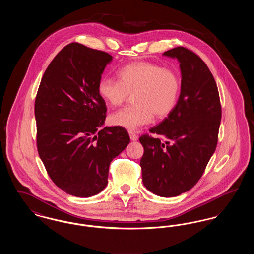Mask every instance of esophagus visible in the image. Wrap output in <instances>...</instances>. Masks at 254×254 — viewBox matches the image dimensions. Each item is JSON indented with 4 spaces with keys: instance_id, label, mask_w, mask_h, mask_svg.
I'll list each match as a JSON object with an SVG mask.
<instances>
[{
    "instance_id": "34e87169",
    "label": "esophagus",
    "mask_w": 254,
    "mask_h": 254,
    "mask_svg": "<svg viewBox=\"0 0 254 254\" xmlns=\"http://www.w3.org/2000/svg\"><path fill=\"white\" fill-rule=\"evenodd\" d=\"M128 134H129V137H130L131 141H137L138 140V136L135 133L132 132V131H129Z\"/></svg>"
}]
</instances>
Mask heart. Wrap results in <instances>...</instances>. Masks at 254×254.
I'll return each mask as SVG.
<instances>
[{
    "instance_id": "1",
    "label": "heart",
    "mask_w": 254,
    "mask_h": 254,
    "mask_svg": "<svg viewBox=\"0 0 254 254\" xmlns=\"http://www.w3.org/2000/svg\"><path fill=\"white\" fill-rule=\"evenodd\" d=\"M117 76L119 81L109 77L99 80V96L109 106L117 107L134 93L135 105L111 114L110 125L135 130L152 121L153 115L163 118L174 109L180 90L174 71L149 62H134L123 66Z\"/></svg>"
}]
</instances>
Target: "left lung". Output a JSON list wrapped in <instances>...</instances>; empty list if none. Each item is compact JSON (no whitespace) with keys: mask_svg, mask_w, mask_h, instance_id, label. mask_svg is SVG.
<instances>
[{"mask_svg":"<svg viewBox=\"0 0 254 254\" xmlns=\"http://www.w3.org/2000/svg\"><path fill=\"white\" fill-rule=\"evenodd\" d=\"M177 59L181 70V92L177 104L149 132L143 135L141 159L145 188L161 197H175L199 181L217 145L222 117L215 80L203 60L178 47L163 53Z\"/></svg>","mask_w":254,"mask_h":254,"instance_id":"left-lung-1","label":"left lung"}]
</instances>
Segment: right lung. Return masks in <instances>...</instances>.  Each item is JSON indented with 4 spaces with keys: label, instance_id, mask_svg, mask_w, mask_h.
<instances>
[{
    "label": "right lung",
    "instance_id": "1",
    "mask_svg": "<svg viewBox=\"0 0 254 254\" xmlns=\"http://www.w3.org/2000/svg\"><path fill=\"white\" fill-rule=\"evenodd\" d=\"M112 56L72 43L49 64L35 100L37 147L51 180L76 197L100 193L109 165L130 142L119 127H104L106 103L97 85Z\"/></svg>",
    "mask_w": 254,
    "mask_h": 254
}]
</instances>
